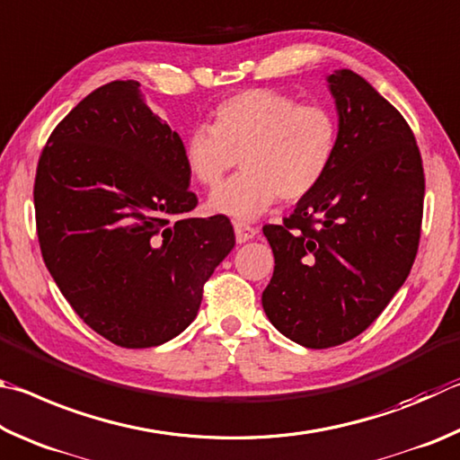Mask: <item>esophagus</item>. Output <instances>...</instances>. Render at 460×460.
<instances>
[{
    "mask_svg": "<svg viewBox=\"0 0 460 460\" xmlns=\"http://www.w3.org/2000/svg\"><path fill=\"white\" fill-rule=\"evenodd\" d=\"M234 234H236L238 243L243 244V243H248V240H252L256 234H259V230H256L254 226H251V224L236 222V224H234Z\"/></svg>",
    "mask_w": 460,
    "mask_h": 460,
    "instance_id": "1",
    "label": "esophagus"
}]
</instances>
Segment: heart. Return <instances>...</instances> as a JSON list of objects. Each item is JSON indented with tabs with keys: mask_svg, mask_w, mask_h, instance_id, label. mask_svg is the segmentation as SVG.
I'll use <instances>...</instances> for the list:
<instances>
[{
	"mask_svg": "<svg viewBox=\"0 0 460 460\" xmlns=\"http://www.w3.org/2000/svg\"><path fill=\"white\" fill-rule=\"evenodd\" d=\"M340 151V120L325 104L251 88L212 109V125L185 135L181 157L191 180L214 190L240 157L244 172L209 198V212L254 220L279 198L311 196Z\"/></svg>",
	"mask_w": 460,
	"mask_h": 460,
	"instance_id": "b5f03b06",
	"label": "heart"
}]
</instances>
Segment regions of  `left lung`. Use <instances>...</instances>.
<instances>
[{
    "mask_svg": "<svg viewBox=\"0 0 460 460\" xmlns=\"http://www.w3.org/2000/svg\"><path fill=\"white\" fill-rule=\"evenodd\" d=\"M327 80L340 112L335 164L283 224L262 228L275 254L264 313L309 349L349 341L380 317L412 269L424 212L406 119L356 72Z\"/></svg>",
    "mask_w": 460,
    "mask_h": 460,
    "instance_id": "1",
    "label": "left lung"
}]
</instances>
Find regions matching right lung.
<instances>
[{"label":"right lung","mask_w":460,"mask_h":460,"mask_svg":"<svg viewBox=\"0 0 460 460\" xmlns=\"http://www.w3.org/2000/svg\"><path fill=\"white\" fill-rule=\"evenodd\" d=\"M180 135L137 80L96 88L48 137L34 181L40 251L84 323L127 349L155 348L198 315L234 248L226 216L198 206Z\"/></svg>","instance_id":"add662e5"}]
</instances>
